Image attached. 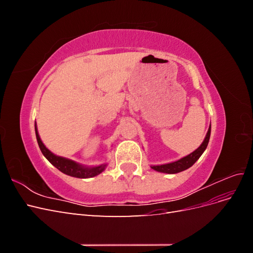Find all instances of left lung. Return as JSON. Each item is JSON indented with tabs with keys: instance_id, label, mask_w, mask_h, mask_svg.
<instances>
[{
	"instance_id": "8db88e82",
	"label": "left lung",
	"mask_w": 253,
	"mask_h": 253,
	"mask_svg": "<svg viewBox=\"0 0 253 253\" xmlns=\"http://www.w3.org/2000/svg\"><path fill=\"white\" fill-rule=\"evenodd\" d=\"M210 134H211V126H209V129L206 134L204 141L195 151L190 153L189 155H187L185 157L176 160V162L165 164V165L151 166V168L153 170H155L157 172L167 173V174H176V173H179L181 171H185V170L189 169L190 167H192L197 162V159L202 156V154L207 149V145H208L209 139H210Z\"/></svg>"
}]
</instances>
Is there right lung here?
<instances>
[{"label": "right lung", "instance_id": "right-lung-1", "mask_svg": "<svg viewBox=\"0 0 253 253\" xmlns=\"http://www.w3.org/2000/svg\"><path fill=\"white\" fill-rule=\"evenodd\" d=\"M35 131H36L37 141H38V144H39V148L42 152V154L53 167H56L59 171H61L66 175H70V176H73V177H77V178H90L102 173L105 170L106 166H108L106 164H103V165H99L95 167H86L79 163H76L72 159L53 154V153L45 147L44 143L42 142L40 135L38 133L36 124H35Z\"/></svg>", "mask_w": 253, "mask_h": 253}]
</instances>
